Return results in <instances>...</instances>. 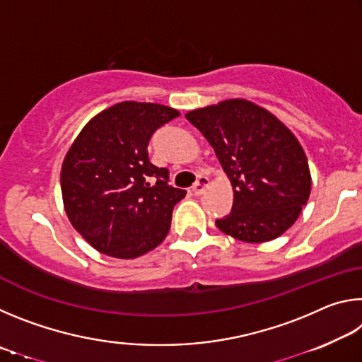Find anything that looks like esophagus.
Listing matches in <instances>:
<instances>
[{
	"label": "esophagus",
	"instance_id": "34e87169",
	"mask_svg": "<svg viewBox=\"0 0 362 362\" xmlns=\"http://www.w3.org/2000/svg\"><path fill=\"white\" fill-rule=\"evenodd\" d=\"M207 185H209V179H207V177H204V175H199V179L196 180V183L193 185V193L196 194V196H199V194H203L204 193V189L207 188Z\"/></svg>",
	"mask_w": 362,
	"mask_h": 362
}]
</instances>
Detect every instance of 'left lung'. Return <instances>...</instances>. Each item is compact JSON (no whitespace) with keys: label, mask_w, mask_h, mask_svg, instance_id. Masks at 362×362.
<instances>
[{"label":"left lung","mask_w":362,"mask_h":362,"mask_svg":"<svg viewBox=\"0 0 362 362\" xmlns=\"http://www.w3.org/2000/svg\"><path fill=\"white\" fill-rule=\"evenodd\" d=\"M231 182V212L216 220L225 235L265 243L283 235L310 198L311 175L302 145L276 116L244 99L188 112Z\"/></svg>","instance_id":"left-lung-1"}]
</instances>
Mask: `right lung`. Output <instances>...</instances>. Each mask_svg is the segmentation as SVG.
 Instances as JSON below:
<instances>
[{
  "label": "right lung",
  "mask_w": 362,
  "mask_h": 362,
  "mask_svg": "<svg viewBox=\"0 0 362 362\" xmlns=\"http://www.w3.org/2000/svg\"><path fill=\"white\" fill-rule=\"evenodd\" d=\"M180 113L146 102H121L83 127L64 159L60 187L71 225L90 246L136 259L166 238L173 209L187 192L150 163L153 132Z\"/></svg>",
  "instance_id": "add662e5"
}]
</instances>
